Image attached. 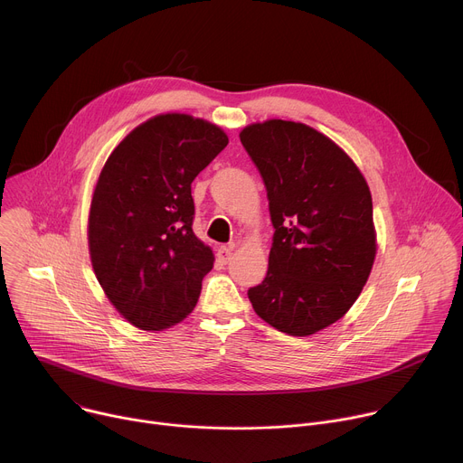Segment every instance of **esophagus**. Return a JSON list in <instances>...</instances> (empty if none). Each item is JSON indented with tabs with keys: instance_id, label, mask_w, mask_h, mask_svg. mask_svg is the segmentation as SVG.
Here are the masks:
<instances>
[{
	"instance_id": "34e87169",
	"label": "esophagus",
	"mask_w": 463,
	"mask_h": 463,
	"mask_svg": "<svg viewBox=\"0 0 463 463\" xmlns=\"http://www.w3.org/2000/svg\"><path fill=\"white\" fill-rule=\"evenodd\" d=\"M233 244H226V246H219V250H217V259L222 262V264H226L230 259H232V253H233Z\"/></svg>"
}]
</instances>
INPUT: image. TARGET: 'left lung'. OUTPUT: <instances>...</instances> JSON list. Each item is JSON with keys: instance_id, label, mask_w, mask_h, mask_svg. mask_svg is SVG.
Masks as SVG:
<instances>
[{"instance_id": "obj_1", "label": "left lung", "mask_w": 463, "mask_h": 463, "mask_svg": "<svg viewBox=\"0 0 463 463\" xmlns=\"http://www.w3.org/2000/svg\"><path fill=\"white\" fill-rule=\"evenodd\" d=\"M275 228L266 279L248 289L255 313L291 336L342 318L376 255L373 201L353 159L315 128L268 119L242 128Z\"/></svg>"}]
</instances>
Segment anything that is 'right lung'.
<instances>
[{
  "label": "right lung",
  "mask_w": 463,
  "mask_h": 463,
  "mask_svg": "<svg viewBox=\"0 0 463 463\" xmlns=\"http://www.w3.org/2000/svg\"><path fill=\"white\" fill-rule=\"evenodd\" d=\"M228 145L217 125L159 114L109 156L89 213L94 273L112 306L136 327L163 331L184 320L213 268L192 230V183Z\"/></svg>",
  "instance_id": "add662e5"
}]
</instances>
